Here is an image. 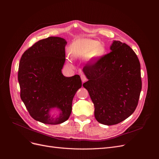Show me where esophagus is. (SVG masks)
Instances as JSON below:
<instances>
[{
  "instance_id": "34e87169",
  "label": "esophagus",
  "mask_w": 159,
  "mask_h": 159,
  "mask_svg": "<svg viewBox=\"0 0 159 159\" xmlns=\"http://www.w3.org/2000/svg\"><path fill=\"white\" fill-rule=\"evenodd\" d=\"M80 77H81V80L83 82H84L87 80V77L85 76L84 75H80Z\"/></svg>"
}]
</instances>
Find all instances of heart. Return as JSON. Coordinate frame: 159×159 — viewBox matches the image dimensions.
<instances>
[{"instance_id": "obj_1", "label": "heart", "mask_w": 159, "mask_h": 159, "mask_svg": "<svg viewBox=\"0 0 159 159\" xmlns=\"http://www.w3.org/2000/svg\"><path fill=\"white\" fill-rule=\"evenodd\" d=\"M70 55L73 58H80L89 55V58L101 56L104 47L98 41L89 39H81L75 41L70 47Z\"/></svg>"}]
</instances>
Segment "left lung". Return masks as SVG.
<instances>
[{
    "label": "left lung",
    "mask_w": 159,
    "mask_h": 159,
    "mask_svg": "<svg viewBox=\"0 0 159 159\" xmlns=\"http://www.w3.org/2000/svg\"><path fill=\"white\" fill-rule=\"evenodd\" d=\"M111 52L86 64L83 84L95 106V117L111 126L126 119L135 111L142 89L140 64L134 51L115 40Z\"/></svg>",
    "instance_id": "left-lung-1"
}]
</instances>
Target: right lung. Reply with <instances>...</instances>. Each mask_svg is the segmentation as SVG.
<instances>
[{
  "label": "right lung",
  "mask_w": 159,
  "mask_h": 159,
  "mask_svg": "<svg viewBox=\"0 0 159 159\" xmlns=\"http://www.w3.org/2000/svg\"><path fill=\"white\" fill-rule=\"evenodd\" d=\"M66 44L57 37L40 40L24 52L19 62L20 98L31 117L44 124L68 120L74 95L82 86L79 75L66 77L62 73ZM55 107L61 111L57 118L48 113Z\"/></svg>",
  "instance_id": "obj_1"
}]
</instances>
